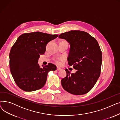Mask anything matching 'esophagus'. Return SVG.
Returning <instances> with one entry per match:
<instances>
[{"mask_svg": "<svg viewBox=\"0 0 120 120\" xmlns=\"http://www.w3.org/2000/svg\"><path fill=\"white\" fill-rule=\"evenodd\" d=\"M61 68H57V71H61Z\"/></svg>", "mask_w": 120, "mask_h": 120, "instance_id": "esophagus-1", "label": "esophagus"}]
</instances>
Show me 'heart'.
<instances>
[{
  "label": "heart",
  "mask_w": 120,
  "mask_h": 120,
  "mask_svg": "<svg viewBox=\"0 0 120 120\" xmlns=\"http://www.w3.org/2000/svg\"><path fill=\"white\" fill-rule=\"evenodd\" d=\"M65 60V58L64 57H61L58 58L57 60H56V63L57 64H60V61H64Z\"/></svg>",
  "instance_id": "1"
}]
</instances>
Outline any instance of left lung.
<instances>
[{"label":"left lung","instance_id":"left-lung-1","mask_svg":"<svg viewBox=\"0 0 120 120\" xmlns=\"http://www.w3.org/2000/svg\"><path fill=\"white\" fill-rule=\"evenodd\" d=\"M58 37L70 44L68 64L76 70V72L71 73L66 69L67 76L61 81L62 87L74 95L89 92L100 75L102 54L98 42L88 33L80 30H71Z\"/></svg>","mask_w":120,"mask_h":120}]
</instances>
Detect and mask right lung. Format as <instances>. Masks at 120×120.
<instances>
[{
    "instance_id": "right-lung-1",
    "label": "right lung",
    "mask_w": 120,
    "mask_h": 120,
    "mask_svg": "<svg viewBox=\"0 0 120 120\" xmlns=\"http://www.w3.org/2000/svg\"><path fill=\"white\" fill-rule=\"evenodd\" d=\"M58 36L37 31L18 37L10 52V68L15 83L22 90L41 89L46 84L48 72L56 70V66L51 63L40 68L38 62L47 44Z\"/></svg>"
}]
</instances>
